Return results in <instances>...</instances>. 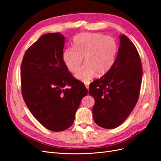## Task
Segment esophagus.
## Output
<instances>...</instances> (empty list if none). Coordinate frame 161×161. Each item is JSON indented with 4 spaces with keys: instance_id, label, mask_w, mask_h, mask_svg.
Listing matches in <instances>:
<instances>
[{
    "instance_id": "34e87169",
    "label": "esophagus",
    "mask_w": 161,
    "mask_h": 161,
    "mask_svg": "<svg viewBox=\"0 0 161 161\" xmlns=\"http://www.w3.org/2000/svg\"><path fill=\"white\" fill-rule=\"evenodd\" d=\"M85 86H86V88L87 89H89V83H85Z\"/></svg>"
}]
</instances>
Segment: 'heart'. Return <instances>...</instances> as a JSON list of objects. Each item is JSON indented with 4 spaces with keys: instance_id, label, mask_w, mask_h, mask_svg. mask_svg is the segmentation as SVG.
<instances>
[{
    "instance_id": "1",
    "label": "heart",
    "mask_w": 161,
    "mask_h": 161,
    "mask_svg": "<svg viewBox=\"0 0 161 161\" xmlns=\"http://www.w3.org/2000/svg\"><path fill=\"white\" fill-rule=\"evenodd\" d=\"M73 47L63 51L62 60L67 69L75 73L84 57L86 63L76 73V79L87 83L96 74L105 75L114 65L118 46L113 37L102 34L83 33L76 36Z\"/></svg>"
}]
</instances>
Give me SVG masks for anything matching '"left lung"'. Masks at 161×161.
Returning a JSON list of instances; mask_svg holds the SVG:
<instances>
[{
  "label": "left lung",
  "mask_w": 161,
  "mask_h": 161,
  "mask_svg": "<svg viewBox=\"0 0 161 161\" xmlns=\"http://www.w3.org/2000/svg\"><path fill=\"white\" fill-rule=\"evenodd\" d=\"M111 69L92 82L89 94L95 99L92 116L101 128L114 129L128 118L137 103L142 82V69L134 43L124 34Z\"/></svg>",
  "instance_id": "left-lung-1"
}]
</instances>
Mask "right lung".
<instances>
[{
    "instance_id": "right-lung-1",
    "label": "right lung",
    "mask_w": 161,
    "mask_h": 161,
    "mask_svg": "<svg viewBox=\"0 0 161 161\" xmlns=\"http://www.w3.org/2000/svg\"><path fill=\"white\" fill-rule=\"evenodd\" d=\"M64 42L60 33L42 36L27 50L21 67L23 99L39 122L53 131L70 127L88 93L64 64Z\"/></svg>"
}]
</instances>
